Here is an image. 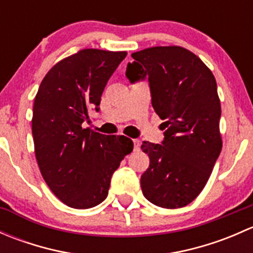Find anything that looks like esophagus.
<instances>
[{"mask_svg": "<svg viewBox=\"0 0 253 253\" xmlns=\"http://www.w3.org/2000/svg\"><path fill=\"white\" fill-rule=\"evenodd\" d=\"M133 145H134V150H139L141 148V142L138 139H133Z\"/></svg>", "mask_w": 253, "mask_h": 253, "instance_id": "1", "label": "esophagus"}]
</instances>
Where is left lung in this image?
Listing matches in <instances>:
<instances>
[{
    "label": "left lung",
    "mask_w": 253,
    "mask_h": 253,
    "mask_svg": "<svg viewBox=\"0 0 253 253\" xmlns=\"http://www.w3.org/2000/svg\"><path fill=\"white\" fill-rule=\"evenodd\" d=\"M126 77L148 79L152 106L164 122L162 144L143 142L149 168L141 176L144 197L162 208H181L201 193L221 152L216 82L200 57L180 46L132 53Z\"/></svg>",
    "instance_id": "8db88e82"
}]
</instances>
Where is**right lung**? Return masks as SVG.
<instances>
[{
  "instance_id": "add662e5",
  "label": "right lung",
  "mask_w": 253,
  "mask_h": 253,
  "mask_svg": "<svg viewBox=\"0 0 253 253\" xmlns=\"http://www.w3.org/2000/svg\"><path fill=\"white\" fill-rule=\"evenodd\" d=\"M125 51L85 48L53 66L34 100L32 132L45 182L65 205L88 209L109 193L111 176L133 142L90 128L89 112L100 110L101 94Z\"/></svg>"
}]
</instances>
